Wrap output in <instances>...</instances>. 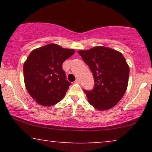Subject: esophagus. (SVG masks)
<instances>
[{"label":"esophagus","mask_w":152,"mask_h":152,"mask_svg":"<svg viewBox=\"0 0 152 152\" xmlns=\"http://www.w3.org/2000/svg\"><path fill=\"white\" fill-rule=\"evenodd\" d=\"M80 82H81V81H80V80L78 79V78H77V79H76V81H75V83H80Z\"/></svg>","instance_id":"obj_1"}]
</instances>
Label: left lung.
Returning a JSON list of instances; mask_svg holds the SVG:
<instances>
[{
    "label": "left lung",
    "instance_id": "1",
    "mask_svg": "<svg viewBox=\"0 0 152 152\" xmlns=\"http://www.w3.org/2000/svg\"><path fill=\"white\" fill-rule=\"evenodd\" d=\"M78 53L89 66L95 81L93 90H84L88 103L99 111L114 107L128 86L129 66L123 54L104 46H95Z\"/></svg>",
    "mask_w": 152,
    "mask_h": 152
}]
</instances>
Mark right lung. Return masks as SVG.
I'll use <instances>...</instances> for the list:
<instances>
[{
  "label": "right lung",
  "mask_w": 152,
  "mask_h": 152,
  "mask_svg": "<svg viewBox=\"0 0 152 152\" xmlns=\"http://www.w3.org/2000/svg\"><path fill=\"white\" fill-rule=\"evenodd\" d=\"M75 53L56 43L33 50L23 64L26 90L43 106H52L62 100L71 84L66 79L62 64Z\"/></svg>",
  "instance_id": "obj_1"
}]
</instances>
